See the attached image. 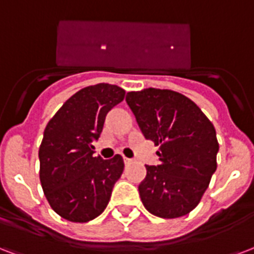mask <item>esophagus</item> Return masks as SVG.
<instances>
[{
	"label": "esophagus",
	"instance_id": "1",
	"mask_svg": "<svg viewBox=\"0 0 254 254\" xmlns=\"http://www.w3.org/2000/svg\"><path fill=\"white\" fill-rule=\"evenodd\" d=\"M125 163H126V166H129V164H132V163H133V160H132V159L125 158Z\"/></svg>",
	"mask_w": 254,
	"mask_h": 254
}]
</instances>
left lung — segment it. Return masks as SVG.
<instances>
[{
  "instance_id": "8db88e82",
  "label": "left lung",
  "mask_w": 254,
  "mask_h": 254,
  "mask_svg": "<svg viewBox=\"0 0 254 254\" xmlns=\"http://www.w3.org/2000/svg\"><path fill=\"white\" fill-rule=\"evenodd\" d=\"M126 102L145 139L159 145L158 166L139 184L145 209L163 219L190 213L215 174L216 129L194 102L172 90L127 92Z\"/></svg>"
}]
</instances>
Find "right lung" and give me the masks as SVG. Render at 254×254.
I'll return each instance as SVG.
<instances>
[{"mask_svg": "<svg viewBox=\"0 0 254 254\" xmlns=\"http://www.w3.org/2000/svg\"><path fill=\"white\" fill-rule=\"evenodd\" d=\"M115 84L88 86L68 98L47 123L39 147V180L50 207L72 223H87L105 211L125 163L121 155L103 160L92 143L106 115L125 99Z\"/></svg>", "mask_w": 254, "mask_h": 254, "instance_id": "add662e5", "label": "right lung"}]
</instances>
